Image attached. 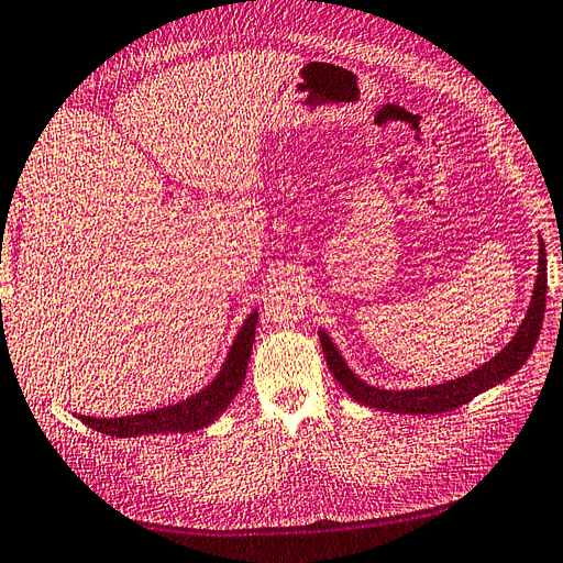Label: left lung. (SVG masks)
Here are the masks:
<instances>
[{"mask_svg":"<svg viewBox=\"0 0 563 563\" xmlns=\"http://www.w3.org/2000/svg\"><path fill=\"white\" fill-rule=\"evenodd\" d=\"M544 307H547V252L544 242L540 238V258H538V278H534L532 297L526 317H522L516 335L508 341V345L496 352V355L479 364L477 369L467 372L463 376H455L451 382L431 384V386H415V388H378L364 382L355 372L350 369L343 352L338 350L333 338L319 329V341L323 347L325 362L335 376V382L345 388V394L357 400L364 408L384 410V412H398V415H441L461 408L475 396L485 394V390L499 386L508 376H514L522 364L528 362L530 352L538 343L542 321H544Z\"/></svg>","mask_w":563,"mask_h":563,"instance_id":"1","label":"left lung"}]
</instances>
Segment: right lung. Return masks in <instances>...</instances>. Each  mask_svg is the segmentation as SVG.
<instances>
[{
    "label": "right lung",
    "mask_w": 563,
    "mask_h": 563,
    "mask_svg": "<svg viewBox=\"0 0 563 563\" xmlns=\"http://www.w3.org/2000/svg\"><path fill=\"white\" fill-rule=\"evenodd\" d=\"M258 311L246 313L238 335L222 360L220 372L203 388L196 390L189 398L163 405L148 412L126 415V417H88L78 415V420L90 429L102 431L117 439H136L151 434H189V431L211 427L218 417L228 410L232 398L244 384L246 364L252 357L254 335H256Z\"/></svg>",
    "instance_id": "1"
}]
</instances>
